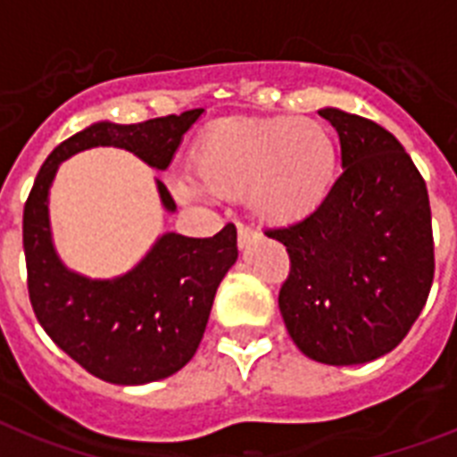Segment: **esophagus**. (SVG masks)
<instances>
[{
  "label": "esophagus",
  "mask_w": 457,
  "mask_h": 457,
  "mask_svg": "<svg viewBox=\"0 0 457 457\" xmlns=\"http://www.w3.org/2000/svg\"><path fill=\"white\" fill-rule=\"evenodd\" d=\"M237 237H239V246L244 248L248 246L251 241L258 239V232L253 228H248V225H244V222H239V225H237Z\"/></svg>",
  "instance_id": "1"
}]
</instances>
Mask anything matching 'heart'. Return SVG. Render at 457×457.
I'll return each instance as SVG.
<instances>
[{"label": "heart", "instance_id": "b5f03b06", "mask_svg": "<svg viewBox=\"0 0 457 457\" xmlns=\"http://www.w3.org/2000/svg\"><path fill=\"white\" fill-rule=\"evenodd\" d=\"M195 183L179 193L239 197L271 228H290L325 204L337 179V144L312 118H228L193 153Z\"/></svg>", "mask_w": 457, "mask_h": 457}]
</instances>
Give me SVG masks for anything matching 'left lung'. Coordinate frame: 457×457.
I'll list each match as a JSON object with an SVG mask.
<instances>
[{
    "instance_id": "8db88e82",
    "label": "left lung",
    "mask_w": 457,
    "mask_h": 457,
    "mask_svg": "<svg viewBox=\"0 0 457 457\" xmlns=\"http://www.w3.org/2000/svg\"><path fill=\"white\" fill-rule=\"evenodd\" d=\"M318 113L339 134L344 174L313 216L267 232L290 258L278 309L306 358L362 365L393 351L428 302L430 199L388 129L339 109Z\"/></svg>"
}]
</instances>
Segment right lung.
Returning <instances> with one entry per match:
<instances>
[{"instance_id":"obj_1","label":"right lung","mask_w":457,"mask_h":457,"mask_svg":"<svg viewBox=\"0 0 457 457\" xmlns=\"http://www.w3.org/2000/svg\"><path fill=\"white\" fill-rule=\"evenodd\" d=\"M202 109L137 125L95 122L46 157L22 211L27 290L37 320L57 346L92 377L144 386L186 367L197 353L222 276L237 262V228L228 222L209 239L167 232L132 271L92 281L57 258L48 220V190L62 160L95 145H116L167 170L183 134ZM167 211L176 204L162 181Z\"/></svg>"}]
</instances>
